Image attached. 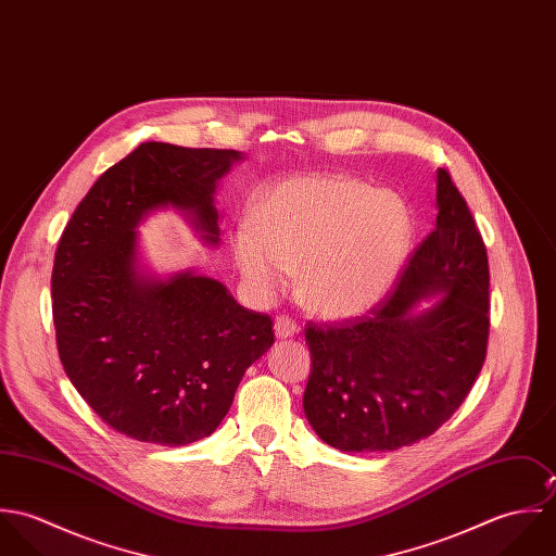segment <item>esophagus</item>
<instances>
[{"mask_svg":"<svg viewBox=\"0 0 556 556\" xmlns=\"http://www.w3.org/2000/svg\"><path fill=\"white\" fill-rule=\"evenodd\" d=\"M274 331L278 338H291L300 331V325L289 317V315H280L274 320Z\"/></svg>","mask_w":556,"mask_h":556,"instance_id":"esophagus-1","label":"esophagus"}]
</instances>
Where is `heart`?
<instances>
[{
  "instance_id": "b5f03b06",
  "label": "heart",
  "mask_w": 556,
  "mask_h": 556,
  "mask_svg": "<svg viewBox=\"0 0 556 556\" xmlns=\"http://www.w3.org/2000/svg\"><path fill=\"white\" fill-rule=\"evenodd\" d=\"M413 236L406 203L346 177H293L269 190L231 239L245 287L274 298L298 271L304 302L325 317L379 304L402 269Z\"/></svg>"
}]
</instances>
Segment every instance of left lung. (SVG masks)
Wrapping results in <instances>:
<instances>
[{
	"label": "left lung",
	"instance_id": "1",
	"mask_svg": "<svg viewBox=\"0 0 556 556\" xmlns=\"http://www.w3.org/2000/svg\"><path fill=\"white\" fill-rule=\"evenodd\" d=\"M437 227L390 295L364 317L308 323L313 368L304 410L342 452H392L437 432L469 396L485 359L490 271L473 214L437 170ZM441 292L430 309L424 296Z\"/></svg>",
	"mask_w": 556,
	"mask_h": 556
}]
</instances>
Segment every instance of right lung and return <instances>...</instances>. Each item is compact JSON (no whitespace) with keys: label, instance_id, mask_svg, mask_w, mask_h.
<instances>
[{"label":"right lung","instance_id":"add662e5","mask_svg":"<svg viewBox=\"0 0 556 556\" xmlns=\"http://www.w3.org/2000/svg\"><path fill=\"white\" fill-rule=\"evenodd\" d=\"M236 150L141 143L83 197L58 243L51 293L62 366L83 400L119 434L154 445L210 437L239 381L274 344V323L194 271H141L137 227L160 207L190 216L218 243V179Z\"/></svg>","mask_w":556,"mask_h":556}]
</instances>
